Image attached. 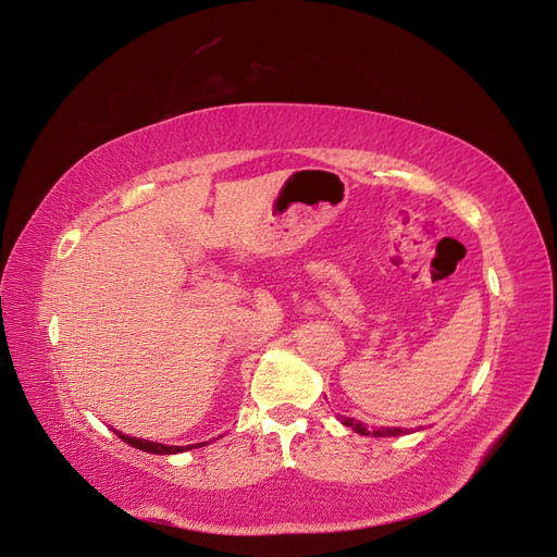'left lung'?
<instances>
[{
	"label": "left lung",
	"instance_id": "left-lung-1",
	"mask_svg": "<svg viewBox=\"0 0 557 557\" xmlns=\"http://www.w3.org/2000/svg\"><path fill=\"white\" fill-rule=\"evenodd\" d=\"M338 419H341V424L343 426H350L352 431H357V433H361V435H369V431H367V426H363V424H359V421L357 419H352V417H341L338 414ZM375 437H394V435H403V429H385V426H382V429H375V431H371Z\"/></svg>",
	"mask_w": 557,
	"mask_h": 557
}]
</instances>
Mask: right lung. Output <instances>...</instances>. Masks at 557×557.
Masks as SVG:
<instances>
[{
    "instance_id": "obj_1",
    "label": "right lung",
    "mask_w": 557,
    "mask_h": 557,
    "mask_svg": "<svg viewBox=\"0 0 557 557\" xmlns=\"http://www.w3.org/2000/svg\"><path fill=\"white\" fill-rule=\"evenodd\" d=\"M114 433H117L126 445L136 447L140 451H147V454H180V451H188V449H194V447L207 445V443H200V445H188V447H170V445H161V443H149V440H143V437H131V435H124L120 431H114Z\"/></svg>"
}]
</instances>
